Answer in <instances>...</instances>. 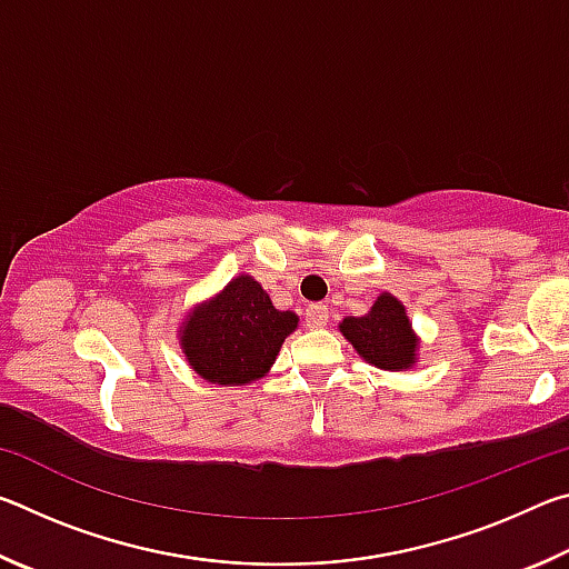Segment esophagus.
<instances>
[{
	"label": "esophagus",
	"mask_w": 569,
	"mask_h": 569,
	"mask_svg": "<svg viewBox=\"0 0 569 569\" xmlns=\"http://www.w3.org/2000/svg\"><path fill=\"white\" fill-rule=\"evenodd\" d=\"M329 323V308L323 303H311L306 308V326L308 329H323Z\"/></svg>",
	"instance_id": "obj_1"
}]
</instances>
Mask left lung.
Masks as SVG:
<instances>
[{"mask_svg":"<svg viewBox=\"0 0 569 569\" xmlns=\"http://www.w3.org/2000/svg\"><path fill=\"white\" fill-rule=\"evenodd\" d=\"M356 353L383 371H403L417 363L419 339L411 329L407 308L397 296L381 293L366 316H349L339 323Z\"/></svg>","mask_w":569,"mask_h":569,"instance_id":"obj_1","label":"left lung"}]
</instances>
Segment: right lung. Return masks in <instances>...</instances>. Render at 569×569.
<instances>
[{
    "label": "right lung",
    "mask_w": 569,
    "mask_h": 569,
    "mask_svg": "<svg viewBox=\"0 0 569 569\" xmlns=\"http://www.w3.org/2000/svg\"><path fill=\"white\" fill-rule=\"evenodd\" d=\"M296 326L298 316L278 311L261 283L243 273L186 316L180 349L198 377L218 387H246L271 371Z\"/></svg>",
    "instance_id": "right-lung-1"
}]
</instances>
